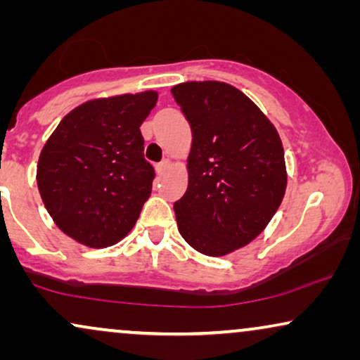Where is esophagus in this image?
Instances as JSON below:
<instances>
[{
  "mask_svg": "<svg viewBox=\"0 0 360 360\" xmlns=\"http://www.w3.org/2000/svg\"><path fill=\"white\" fill-rule=\"evenodd\" d=\"M170 165H172V162H170V160H167V159H165V160H162L160 164H157V167H155L157 174H159V175H164L165 172L170 169Z\"/></svg>",
  "mask_w": 360,
  "mask_h": 360,
  "instance_id": "obj_1",
  "label": "esophagus"
}]
</instances>
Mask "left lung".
<instances>
[{
	"label": "left lung",
	"mask_w": 360,
	"mask_h": 360,
	"mask_svg": "<svg viewBox=\"0 0 360 360\" xmlns=\"http://www.w3.org/2000/svg\"><path fill=\"white\" fill-rule=\"evenodd\" d=\"M172 95L191 126L188 188L174 210L186 243L223 257L254 240L287 190L283 146L255 103L224 82H185Z\"/></svg>",
	"instance_id": "8db88e82"
}]
</instances>
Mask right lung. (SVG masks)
Masks as SVG:
<instances>
[{
  "mask_svg": "<svg viewBox=\"0 0 360 360\" xmlns=\"http://www.w3.org/2000/svg\"><path fill=\"white\" fill-rule=\"evenodd\" d=\"M157 98L159 93L147 90L85 101L44 144L37 188L68 238L103 249L134 228L155 176L144 159L141 124Z\"/></svg>",
  "mask_w": 360,
  "mask_h": 360,
  "instance_id": "1",
  "label": "right lung"
}]
</instances>
